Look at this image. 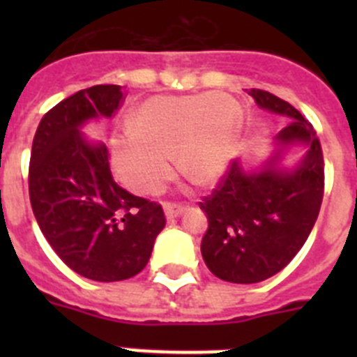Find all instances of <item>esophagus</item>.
Instances as JSON below:
<instances>
[{"label": "esophagus", "mask_w": 357, "mask_h": 357, "mask_svg": "<svg viewBox=\"0 0 357 357\" xmlns=\"http://www.w3.org/2000/svg\"><path fill=\"white\" fill-rule=\"evenodd\" d=\"M184 209L185 207L182 206V204H172V202H168V204L164 206V213H166V218H168V220L181 216V214L184 213Z\"/></svg>", "instance_id": "1"}]
</instances>
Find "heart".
I'll return each mask as SVG.
<instances>
[{
    "mask_svg": "<svg viewBox=\"0 0 357 357\" xmlns=\"http://www.w3.org/2000/svg\"><path fill=\"white\" fill-rule=\"evenodd\" d=\"M128 125L132 134L110 143L116 175L135 193L155 195L172 178L173 153L182 175L216 182L234 155L241 110L225 93L151 96Z\"/></svg>",
    "mask_w": 357,
    "mask_h": 357,
    "instance_id": "b5f03b06",
    "label": "heart"
}]
</instances>
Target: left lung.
Wrapping results in <instances>:
<instances>
[{
	"label": "left lung",
	"instance_id": "obj_1",
	"mask_svg": "<svg viewBox=\"0 0 357 357\" xmlns=\"http://www.w3.org/2000/svg\"><path fill=\"white\" fill-rule=\"evenodd\" d=\"M264 110L293 121L275 135L277 150L263 168L245 172L230 164L211 197L200 202L207 227L202 257L227 282L254 284L279 273L313 230L324 198V153L313 125L293 105L261 89L248 91ZM291 144L308 146L293 170L278 168Z\"/></svg>",
	"mask_w": 357,
	"mask_h": 357
}]
</instances>
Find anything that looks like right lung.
<instances>
[{
  "mask_svg": "<svg viewBox=\"0 0 357 357\" xmlns=\"http://www.w3.org/2000/svg\"><path fill=\"white\" fill-rule=\"evenodd\" d=\"M123 100L121 85L78 91L43 116L31 144L28 189L44 238L73 272L98 282L137 275L166 225L160 204L116 184L105 144L80 132Z\"/></svg>",
  "mask_w": 357,
  "mask_h": 357,
  "instance_id": "right-lung-1",
  "label": "right lung"
}]
</instances>
